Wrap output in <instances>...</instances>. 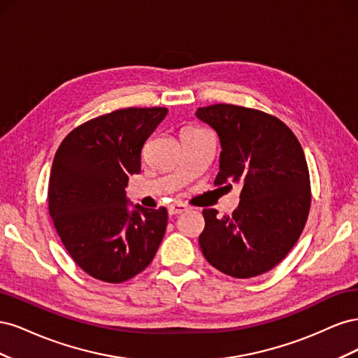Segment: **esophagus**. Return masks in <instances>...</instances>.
Segmentation results:
<instances>
[{
	"instance_id": "34e87169",
	"label": "esophagus",
	"mask_w": 358,
	"mask_h": 358,
	"mask_svg": "<svg viewBox=\"0 0 358 358\" xmlns=\"http://www.w3.org/2000/svg\"><path fill=\"white\" fill-rule=\"evenodd\" d=\"M187 209H188L187 204H183V203H180V201H176V203H171V204L169 206V213H170V215H179V213H182V212H185Z\"/></svg>"
}]
</instances>
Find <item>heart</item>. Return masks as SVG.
<instances>
[{
	"label": "heart",
	"instance_id": "b5f03b06",
	"mask_svg": "<svg viewBox=\"0 0 358 358\" xmlns=\"http://www.w3.org/2000/svg\"><path fill=\"white\" fill-rule=\"evenodd\" d=\"M192 129H194V128H192Z\"/></svg>",
	"mask_w": 358,
	"mask_h": 358
}]
</instances>
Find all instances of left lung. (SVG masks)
I'll return each instance as SVG.
<instances>
[{
  "label": "left lung",
  "instance_id": "obj_1",
  "mask_svg": "<svg viewBox=\"0 0 358 358\" xmlns=\"http://www.w3.org/2000/svg\"><path fill=\"white\" fill-rule=\"evenodd\" d=\"M221 142L215 185L241 187L231 215L204 209L199 237L206 259L233 278H254L278 266L296 245L310 209V182L301 145L291 129L262 110L213 104L196 112Z\"/></svg>",
  "mask_w": 358,
  "mask_h": 358
}]
</instances>
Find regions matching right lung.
<instances>
[{"mask_svg": "<svg viewBox=\"0 0 358 358\" xmlns=\"http://www.w3.org/2000/svg\"><path fill=\"white\" fill-rule=\"evenodd\" d=\"M166 107H128L74 128L59 145L48 203L67 252L83 272L121 284L152 262L164 237L166 208L128 209V178L142 169V148Z\"/></svg>", "mask_w": 358, "mask_h": 358, "instance_id": "obj_1", "label": "right lung"}]
</instances>
